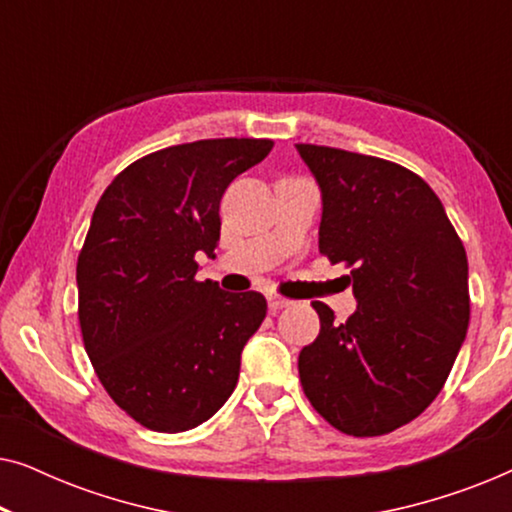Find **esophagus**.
Wrapping results in <instances>:
<instances>
[{
  "instance_id": "esophagus-1",
  "label": "esophagus",
  "mask_w": 512,
  "mask_h": 512,
  "mask_svg": "<svg viewBox=\"0 0 512 512\" xmlns=\"http://www.w3.org/2000/svg\"><path fill=\"white\" fill-rule=\"evenodd\" d=\"M289 305H291V300H289V298L279 296V293H268V307H270L272 312L284 310V307H289Z\"/></svg>"
}]
</instances>
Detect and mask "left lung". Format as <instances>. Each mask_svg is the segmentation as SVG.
<instances>
[{"mask_svg": "<svg viewBox=\"0 0 512 512\" xmlns=\"http://www.w3.org/2000/svg\"><path fill=\"white\" fill-rule=\"evenodd\" d=\"M319 181V251L349 268L345 324L312 303L321 328L300 349L312 408L347 436H384L433 403L471 319L466 249L431 186L391 160L296 144Z\"/></svg>", "mask_w": 512, "mask_h": 512, "instance_id": "left-lung-1", "label": "left lung"}]
</instances>
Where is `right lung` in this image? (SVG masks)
I'll use <instances>...</instances> for the list:
<instances>
[{
  "mask_svg": "<svg viewBox=\"0 0 512 512\" xmlns=\"http://www.w3.org/2000/svg\"><path fill=\"white\" fill-rule=\"evenodd\" d=\"M272 146H167L118 172L97 202L76 263L83 347L111 401L146 429H195L233 394L268 303L198 282L195 254L214 256L223 193Z\"/></svg>",
  "mask_w": 512,
  "mask_h": 512,
  "instance_id": "add662e5",
  "label": "right lung"
}]
</instances>
